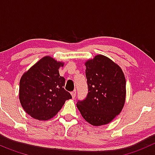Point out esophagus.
<instances>
[{"instance_id":"esophagus-1","label":"esophagus","mask_w":155,"mask_h":155,"mask_svg":"<svg viewBox=\"0 0 155 155\" xmlns=\"http://www.w3.org/2000/svg\"><path fill=\"white\" fill-rule=\"evenodd\" d=\"M71 96H72L73 98H75V96H76V90H74V91H73L71 92Z\"/></svg>"}]
</instances>
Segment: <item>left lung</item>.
Wrapping results in <instances>:
<instances>
[{"label": "left lung", "instance_id": "left-lung-1", "mask_svg": "<svg viewBox=\"0 0 155 155\" xmlns=\"http://www.w3.org/2000/svg\"><path fill=\"white\" fill-rule=\"evenodd\" d=\"M88 93L77 107L92 126L109 124L125 104L126 79L121 68L109 57L94 56L85 62Z\"/></svg>", "mask_w": 155, "mask_h": 155}]
</instances>
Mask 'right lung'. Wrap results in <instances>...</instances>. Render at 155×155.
I'll return each instance as SVG.
<instances>
[{
	"mask_svg": "<svg viewBox=\"0 0 155 155\" xmlns=\"http://www.w3.org/2000/svg\"><path fill=\"white\" fill-rule=\"evenodd\" d=\"M64 63L50 56L42 57L25 72L19 82V100L25 113L38 120L53 118L71 94L64 89L65 78L59 68Z\"/></svg>",
	"mask_w": 155,
	"mask_h": 155,
	"instance_id": "1",
	"label": "right lung"
}]
</instances>
